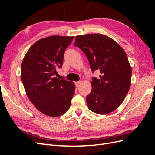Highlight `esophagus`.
<instances>
[{
    "label": "esophagus",
    "instance_id": "esophagus-1",
    "mask_svg": "<svg viewBox=\"0 0 155 155\" xmlns=\"http://www.w3.org/2000/svg\"><path fill=\"white\" fill-rule=\"evenodd\" d=\"M81 81H77V82L75 83V85H76V87H79V85H81Z\"/></svg>",
    "mask_w": 155,
    "mask_h": 155
}]
</instances>
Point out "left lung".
I'll return each instance as SVG.
<instances>
[{
  "label": "left lung",
  "instance_id": "8db88e82",
  "mask_svg": "<svg viewBox=\"0 0 155 155\" xmlns=\"http://www.w3.org/2000/svg\"><path fill=\"white\" fill-rule=\"evenodd\" d=\"M75 46L87 56L92 73L99 70V78H92V91L87 96L88 107L98 114L116 110L123 102L130 86L132 70L121 46L102 34L76 37Z\"/></svg>",
  "mask_w": 155,
  "mask_h": 155
}]
</instances>
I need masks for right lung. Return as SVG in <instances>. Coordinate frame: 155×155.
Instances as JSON below:
<instances>
[{"label": "right lung", "instance_id": "1", "mask_svg": "<svg viewBox=\"0 0 155 155\" xmlns=\"http://www.w3.org/2000/svg\"><path fill=\"white\" fill-rule=\"evenodd\" d=\"M74 37L54 35L33 45L21 65V80L26 94L42 113L58 117L70 107L75 85L67 79L56 78L62 68L65 50Z\"/></svg>", "mask_w": 155, "mask_h": 155}]
</instances>
